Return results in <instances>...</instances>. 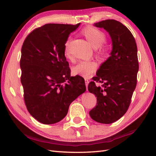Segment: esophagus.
I'll use <instances>...</instances> for the list:
<instances>
[{
	"mask_svg": "<svg viewBox=\"0 0 156 156\" xmlns=\"http://www.w3.org/2000/svg\"><path fill=\"white\" fill-rule=\"evenodd\" d=\"M88 83H89L88 80V79L86 78V79H85V84H86V87H87H87H88Z\"/></svg>",
	"mask_w": 156,
	"mask_h": 156,
	"instance_id": "34e87169",
	"label": "esophagus"
}]
</instances>
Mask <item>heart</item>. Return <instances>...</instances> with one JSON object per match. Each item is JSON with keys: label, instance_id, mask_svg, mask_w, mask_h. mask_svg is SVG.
<instances>
[{"label": "heart", "instance_id": "obj_1", "mask_svg": "<svg viewBox=\"0 0 156 156\" xmlns=\"http://www.w3.org/2000/svg\"><path fill=\"white\" fill-rule=\"evenodd\" d=\"M82 34L87 39L90 45L94 49L100 48L106 41V36L103 32L90 26L84 28L82 30ZM69 43L70 41L68 40L66 42L64 46V54L68 58H71L69 51ZM103 53L105 54V51H103ZM96 68H97V64L95 62L91 61H82L73 68L72 72L74 74L88 78L96 70Z\"/></svg>", "mask_w": 156, "mask_h": 156}]
</instances>
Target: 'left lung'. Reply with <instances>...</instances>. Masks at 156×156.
<instances>
[{
  "label": "left lung",
  "instance_id": "obj_1",
  "mask_svg": "<svg viewBox=\"0 0 156 156\" xmlns=\"http://www.w3.org/2000/svg\"><path fill=\"white\" fill-rule=\"evenodd\" d=\"M108 32L112 41L110 56L99 67L88 89L97 97V105L89 112L100 123L110 124L123 116L136 87L139 70L136 42L131 31L121 23L107 19L94 24Z\"/></svg>",
  "mask_w": 156,
  "mask_h": 156
}]
</instances>
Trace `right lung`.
<instances>
[{"mask_svg":"<svg viewBox=\"0 0 156 156\" xmlns=\"http://www.w3.org/2000/svg\"><path fill=\"white\" fill-rule=\"evenodd\" d=\"M80 25L46 24L33 31L23 44L20 67L25 102L43 124L62 121L69 105L87 90L83 78L70 76L64 54L69 34Z\"/></svg>","mask_w":156,"mask_h":156,"instance_id":"1","label":"right lung"}]
</instances>
